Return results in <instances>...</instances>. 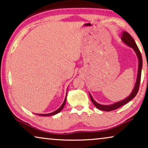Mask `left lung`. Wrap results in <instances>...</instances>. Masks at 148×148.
Returning a JSON list of instances; mask_svg holds the SVG:
<instances>
[{
    "label": "left lung",
    "instance_id": "obj_1",
    "mask_svg": "<svg viewBox=\"0 0 148 148\" xmlns=\"http://www.w3.org/2000/svg\"><path fill=\"white\" fill-rule=\"evenodd\" d=\"M121 40H123V42H124L125 44H126L127 46H130L134 50V51L136 53L137 57H138L139 59V66H138V73H137V81L136 83H135L134 89H133L132 92L131 93L130 96H129L127 98H126L124 100L119 101V102H117L114 104H110V105H102L97 103L96 101H95L93 98L91 96L90 94V96L91 98V100L93 104H94V106L96 107L97 108H98L99 110H104V111H112L114 110H116V109L120 108L123 105L127 104V102H129V101H131L133 98H135V96H136L137 92H138L139 88V84H140V80H141V69H142V64H143V60H142V56H141V52L139 51L138 47H137L136 43H135V40H133V38L131 37V36L129 34L128 32H123L122 36H121Z\"/></svg>",
    "mask_w": 148,
    "mask_h": 148
}]
</instances>
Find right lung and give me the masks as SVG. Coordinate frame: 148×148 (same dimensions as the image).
Returning <instances> with one entry per match:
<instances>
[{"label": "right lung", "mask_w": 148, "mask_h": 148, "mask_svg": "<svg viewBox=\"0 0 148 148\" xmlns=\"http://www.w3.org/2000/svg\"><path fill=\"white\" fill-rule=\"evenodd\" d=\"M66 96L65 97V99H64V102L63 103H62V104L61 105V106L59 108L57 109V110L54 111L53 112H51V113H49V114H38V115H40V116H52V115H54V114H57V113H58L59 112H60V111L62 110V109L64 108V105H65V102H66Z\"/></svg>", "instance_id": "right-lung-1"}]
</instances>
